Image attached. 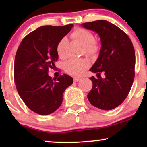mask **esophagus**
<instances>
[{
	"label": "esophagus",
	"mask_w": 147,
	"mask_h": 147,
	"mask_svg": "<svg viewBox=\"0 0 147 147\" xmlns=\"http://www.w3.org/2000/svg\"><path fill=\"white\" fill-rule=\"evenodd\" d=\"M73 79H74V82H79V81L81 80V78H80V77H74V78H73Z\"/></svg>",
	"instance_id": "esophagus-1"
}]
</instances>
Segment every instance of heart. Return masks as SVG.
I'll return each mask as SVG.
<instances>
[{
    "mask_svg": "<svg viewBox=\"0 0 147 147\" xmlns=\"http://www.w3.org/2000/svg\"><path fill=\"white\" fill-rule=\"evenodd\" d=\"M72 38L83 46V53L90 57H95L100 50L98 42L94 40L93 34L84 28H77L71 34ZM66 38H62L57 45V53L59 57L63 59L65 57ZM90 66V61L86 58L71 59L63 64L64 70L72 75H80Z\"/></svg>",
    "mask_w": 147,
    "mask_h": 147,
    "instance_id": "heart-1",
    "label": "heart"
}]
</instances>
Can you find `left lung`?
<instances>
[{"instance_id": "1", "label": "left lung", "mask_w": 147, "mask_h": 147, "mask_svg": "<svg viewBox=\"0 0 147 147\" xmlns=\"http://www.w3.org/2000/svg\"><path fill=\"white\" fill-rule=\"evenodd\" d=\"M82 25L98 34L102 44L98 58L90 69L98 78H90L92 88L88 99L98 109L111 110L125 100L132 86L136 65L133 43L120 28L105 20ZM101 73L105 75L104 78Z\"/></svg>"}]
</instances>
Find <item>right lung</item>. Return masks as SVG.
Instances as JSON below:
<instances>
[{"mask_svg":"<svg viewBox=\"0 0 147 147\" xmlns=\"http://www.w3.org/2000/svg\"><path fill=\"white\" fill-rule=\"evenodd\" d=\"M72 26H41L27 35L18 46L14 61L16 88L26 106L37 114L46 115L57 110L64 91L73 83L65 74L56 81L48 75V70L58 60L57 43Z\"/></svg>","mask_w":147,"mask_h":147,"instance_id":"add662e5","label":"right lung"}]
</instances>
